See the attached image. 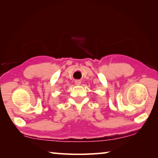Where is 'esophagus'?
<instances>
[{"label":"esophagus","mask_w":158,"mask_h":158,"mask_svg":"<svg viewBox=\"0 0 158 158\" xmlns=\"http://www.w3.org/2000/svg\"><path fill=\"white\" fill-rule=\"evenodd\" d=\"M74 83H75L76 85H79L81 84V81H79V80H76V81H74Z\"/></svg>","instance_id":"1"}]
</instances>
